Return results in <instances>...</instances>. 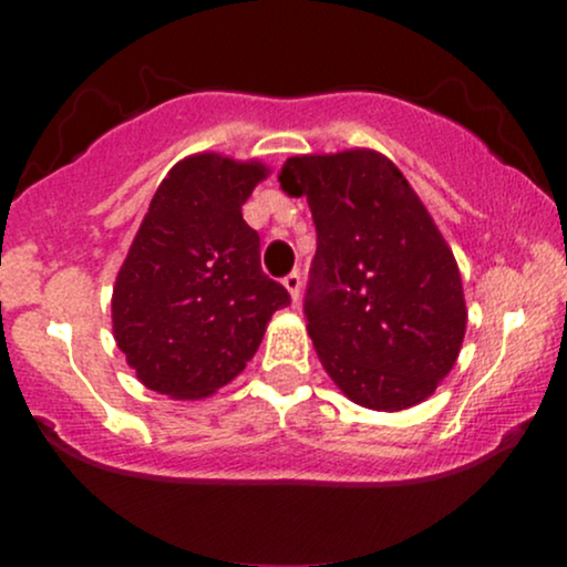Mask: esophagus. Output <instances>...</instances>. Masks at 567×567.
I'll list each match as a JSON object with an SVG mask.
<instances>
[{"mask_svg": "<svg viewBox=\"0 0 567 567\" xmlns=\"http://www.w3.org/2000/svg\"><path fill=\"white\" fill-rule=\"evenodd\" d=\"M282 285L285 290L290 292L292 303H298V296H301V275H298V271H290V275L282 279Z\"/></svg>", "mask_w": 567, "mask_h": 567, "instance_id": "esophagus-1", "label": "esophagus"}]
</instances>
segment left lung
<instances>
[{"label": "left lung", "instance_id": "obj_1", "mask_svg": "<svg viewBox=\"0 0 567 567\" xmlns=\"http://www.w3.org/2000/svg\"><path fill=\"white\" fill-rule=\"evenodd\" d=\"M279 181L315 216L303 309L324 373L370 410L429 400L458 360L470 311L424 202L375 148L296 154Z\"/></svg>", "mask_w": 567, "mask_h": 567}]
</instances>
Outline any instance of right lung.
<instances>
[{
	"mask_svg": "<svg viewBox=\"0 0 567 567\" xmlns=\"http://www.w3.org/2000/svg\"><path fill=\"white\" fill-rule=\"evenodd\" d=\"M271 167L218 152L165 175L112 292V330L135 379L171 400H202L243 373L288 290L261 271L243 205Z\"/></svg>",
	"mask_w": 567,
	"mask_h": 567,
	"instance_id": "add662e5",
	"label": "right lung"
}]
</instances>
